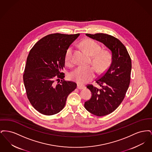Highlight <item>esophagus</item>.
Here are the masks:
<instances>
[{
    "mask_svg": "<svg viewBox=\"0 0 152 152\" xmlns=\"http://www.w3.org/2000/svg\"><path fill=\"white\" fill-rule=\"evenodd\" d=\"M77 88L79 89H84V88H85V86H83V85H81V84H77Z\"/></svg>",
    "mask_w": 152,
    "mask_h": 152,
    "instance_id": "obj_1",
    "label": "esophagus"
}]
</instances>
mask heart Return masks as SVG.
Here are the masks:
<instances>
[{
  "instance_id": "obj_1",
  "label": "heart",
  "mask_w": 152,
  "mask_h": 152,
  "mask_svg": "<svg viewBox=\"0 0 152 152\" xmlns=\"http://www.w3.org/2000/svg\"><path fill=\"white\" fill-rule=\"evenodd\" d=\"M81 44L87 53L92 56V63L99 72L104 71L111 63V55L108 51H101V47L92 39L83 40ZM72 47H69L65 52V62L67 65L72 63ZM96 69L93 66H79L71 74L72 79L78 83L86 84L94 79Z\"/></svg>"
}]
</instances>
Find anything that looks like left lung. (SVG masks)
Instances as JSON below:
<instances>
[{
    "mask_svg": "<svg viewBox=\"0 0 152 152\" xmlns=\"http://www.w3.org/2000/svg\"><path fill=\"white\" fill-rule=\"evenodd\" d=\"M86 35L102 43L112 53L108 69L96 81L100 88L87 86L92 97L84 103L85 108L91 113L105 116L116 110L125 97L130 84L131 58L125 45L116 37L102 33Z\"/></svg>",
    "mask_w": 152,
    "mask_h": 152,
    "instance_id": "obj_1",
    "label": "left lung"
}]
</instances>
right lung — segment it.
Returning a JSON list of instances; mask_svg holds the SVG:
<instances>
[{
	"mask_svg": "<svg viewBox=\"0 0 152 152\" xmlns=\"http://www.w3.org/2000/svg\"><path fill=\"white\" fill-rule=\"evenodd\" d=\"M79 35L50 34L39 40L29 52L24 84L30 103L43 115L60 112L68 96L76 88L75 83L64 80V73L61 71L65 65V52Z\"/></svg>",
	"mask_w": 152,
	"mask_h": 152,
	"instance_id": "1",
	"label": "right lung"
}]
</instances>
